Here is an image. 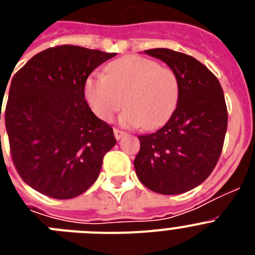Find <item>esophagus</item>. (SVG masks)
Masks as SVG:
<instances>
[{
	"label": "esophagus",
	"instance_id": "1",
	"mask_svg": "<svg viewBox=\"0 0 255 255\" xmlns=\"http://www.w3.org/2000/svg\"><path fill=\"white\" fill-rule=\"evenodd\" d=\"M114 134H115V138L119 140V139H121L124 136V135L126 134L125 131H123V130H119V129H114Z\"/></svg>",
	"mask_w": 255,
	"mask_h": 255
}]
</instances>
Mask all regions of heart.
I'll return each instance as SVG.
<instances>
[{
	"label": "heart",
	"mask_w": 255,
	"mask_h": 255,
	"mask_svg": "<svg viewBox=\"0 0 255 255\" xmlns=\"http://www.w3.org/2000/svg\"><path fill=\"white\" fill-rule=\"evenodd\" d=\"M180 93L179 78L171 67L139 56L120 58L96 73L85 83V98L102 120H110L124 106L121 123L159 126L172 115Z\"/></svg>",
	"instance_id": "obj_1"
}]
</instances>
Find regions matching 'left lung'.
<instances>
[{"instance_id":"left-lung-1","label":"left lung","mask_w":255,"mask_h":255,"mask_svg":"<svg viewBox=\"0 0 255 255\" xmlns=\"http://www.w3.org/2000/svg\"><path fill=\"white\" fill-rule=\"evenodd\" d=\"M144 52L176 73L180 93L166 125L139 135L140 150L134 167L150 190L181 194L202 184L220 159L227 130L225 94L215 74L194 57L168 48Z\"/></svg>"}]
</instances>
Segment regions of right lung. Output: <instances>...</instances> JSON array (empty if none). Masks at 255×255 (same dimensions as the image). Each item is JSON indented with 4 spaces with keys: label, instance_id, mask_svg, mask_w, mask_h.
Segmentation results:
<instances>
[{
    "label": "right lung",
    "instance_id": "obj_1",
    "mask_svg": "<svg viewBox=\"0 0 255 255\" xmlns=\"http://www.w3.org/2000/svg\"><path fill=\"white\" fill-rule=\"evenodd\" d=\"M115 56L56 46L33 56L13 75L4 125L13 166L34 190L71 199L100 175L116 139L111 126L92 112L84 88L92 71Z\"/></svg>",
    "mask_w": 255,
    "mask_h": 255
}]
</instances>
